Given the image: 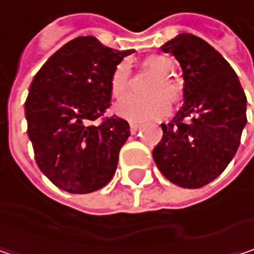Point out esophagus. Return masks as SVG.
Listing matches in <instances>:
<instances>
[{"instance_id":"34e87169","label":"esophagus","mask_w":254,"mask_h":254,"mask_svg":"<svg viewBox=\"0 0 254 254\" xmlns=\"http://www.w3.org/2000/svg\"><path fill=\"white\" fill-rule=\"evenodd\" d=\"M129 127H130V133H135V132L139 129V125H138V124H130Z\"/></svg>"}]
</instances>
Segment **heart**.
<instances>
[{
  "label": "heart",
  "instance_id": "b5f03b06",
  "mask_svg": "<svg viewBox=\"0 0 254 254\" xmlns=\"http://www.w3.org/2000/svg\"><path fill=\"white\" fill-rule=\"evenodd\" d=\"M144 66L145 69L159 75V79H156L148 88V92L153 95H127L116 106L118 115L132 122H148L165 118L169 113V103L166 98L177 101L179 97L178 85L169 77L174 72V63L171 59L165 56H153L144 62ZM129 77L130 70L127 63L118 64L110 79L113 97L121 98L127 94L129 89Z\"/></svg>",
  "mask_w": 254,
  "mask_h": 254
}]
</instances>
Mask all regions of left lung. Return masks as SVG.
I'll return each instance as SVG.
<instances>
[{"mask_svg": "<svg viewBox=\"0 0 254 254\" xmlns=\"http://www.w3.org/2000/svg\"><path fill=\"white\" fill-rule=\"evenodd\" d=\"M184 76V104L153 150L159 171L182 188L218 178L235 156L247 124V98L229 63L206 41L181 33L162 45Z\"/></svg>", "mask_w": 254, "mask_h": 254, "instance_id": "8db88e82", "label": "left lung"}]
</instances>
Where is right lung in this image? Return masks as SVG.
<instances>
[{
	"label": "right lung",
	"instance_id": "obj_1",
	"mask_svg": "<svg viewBox=\"0 0 254 254\" xmlns=\"http://www.w3.org/2000/svg\"><path fill=\"white\" fill-rule=\"evenodd\" d=\"M133 50L116 51L79 36L56 51L35 75L25 103L35 160L56 187L88 194L109 184L129 124L118 116L92 122L110 107V79Z\"/></svg>",
	"mask_w": 254,
	"mask_h": 254
}]
</instances>
